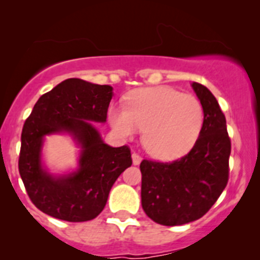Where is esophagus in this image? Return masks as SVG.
I'll return each instance as SVG.
<instances>
[{
    "mask_svg": "<svg viewBox=\"0 0 260 260\" xmlns=\"http://www.w3.org/2000/svg\"><path fill=\"white\" fill-rule=\"evenodd\" d=\"M132 160H133V164H135V166H138V164L141 163L142 157H141V155L137 154V152H133V154H132Z\"/></svg>",
    "mask_w": 260,
    "mask_h": 260,
    "instance_id": "1",
    "label": "esophagus"
}]
</instances>
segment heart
<instances>
[{"label":"heart","mask_w":260,"mask_h":260,"mask_svg":"<svg viewBox=\"0 0 260 260\" xmlns=\"http://www.w3.org/2000/svg\"><path fill=\"white\" fill-rule=\"evenodd\" d=\"M204 108L193 94L172 87L140 88L128 94L124 109L111 108V127L131 138L144 129L142 144L150 155L169 160L195 145L204 125Z\"/></svg>","instance_id":"b5f03b06"}]
</instances>
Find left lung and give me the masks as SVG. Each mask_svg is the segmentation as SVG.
I'll use <instances>...</instances> for the list:
<instances>
[{
  "label": "left lung",
  "mask_w": 260,
  "mask_h": 260,
  "mask_svg": "<svg viewBox=\"0 0 260 260\" xmlns=\"http://www.w3.org/2000/svg\"><path fill=\"white\" fill-rule=\"evenodd\" d=\"M204 108V125L192 149L173 161L144 159L142 209L154 222L179 225L209 212L227 186L230 140L224 114L205 86L192 83Z\"/></svg>",
  "instance_id": "obj_1"
}]
</instances>
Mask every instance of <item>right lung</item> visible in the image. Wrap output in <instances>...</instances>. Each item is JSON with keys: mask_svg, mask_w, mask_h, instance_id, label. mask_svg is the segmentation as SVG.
Here are the masks:
<instances>
[{"mask_svg": "<svg viewBox=\"0 0 260 260\" xmlns=\"http://www.w3.org/2000/svg\"><path fill=\"white\" fill-rule=\"evenodd\" d=\"M113 96L109 84L70 78L38 99L21 131L19 173L31 203L41 212L68 222H86L103 212L109 192L125 168L131 149L104 144L88 120L105 122ZM67 130L82 145L81 168L53 179L40 167L43 136Z\"/></svg>", "mask_w": 260, "mask_h": 260, "instance_id": "add662e5", "label": "right lung"}]
</instances>
